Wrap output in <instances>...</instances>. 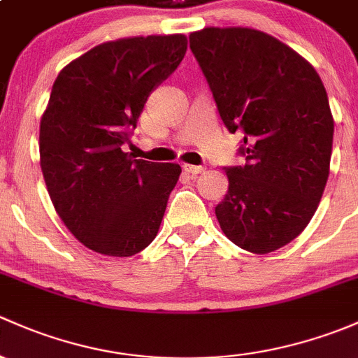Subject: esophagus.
<instances>
[{"label":"esophagus","mask_w":358,"mask_h":358,"mask_svg":"<svg viewBox=\"0 0 358 358\" xmlns=\"http://www.w3.org/2000/svg\"><path fill=\"white\" fill-rule=\"evenodd\" d=\"M182 169H184V171L187 172V174H193V176H196V174H201V172H205V167H201V165H191V164H184V165H182Z\"/></svg>","instance_id":"esophagus-1"}]
</instances>
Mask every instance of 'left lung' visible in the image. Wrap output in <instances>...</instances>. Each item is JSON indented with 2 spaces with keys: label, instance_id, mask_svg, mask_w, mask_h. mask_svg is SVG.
Returning a JSON list of instances; mask_svg holds the SVG:
<instances>
[{
  "label": "left lung",
  "instance_id": "1",
  "mask_svg": "<svg viewBox=\"0 0 358 358\" xmlns=\"http://www.w3.org/2000/svg\"><path fill=\"white\" fill-rule=\"evenodd\" d=\"M217 110L241 132L245 165L224 167L229 189L215 206L239 248L271 253L310 222L329 178L334 120L319 73L285 43L245 27L189 36Z\"/></svg>",
  "mask_w": 358,
  "mask_h": 358
}]
</instances>
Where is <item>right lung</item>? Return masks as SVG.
<instances>
[{
  "mask_svg": "<svg viewBox=\"0 0 358 358\" xmlns=\"http://www.w3.org/2000/svg\"><path fill=\"white\" fill-rule=\"evenodd\" d=\"M186 50L182 34L103 43L55 80L39 129L41 171L70 233L101 255H136L158 233L180 167L134 160L124 145Z\"/></svg>",
  "mask_w": 358,
  "mask_h": 358,
  "instance_id": "1",
  "label": "right lung"
}]
</instances>
